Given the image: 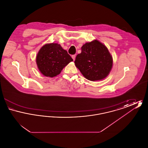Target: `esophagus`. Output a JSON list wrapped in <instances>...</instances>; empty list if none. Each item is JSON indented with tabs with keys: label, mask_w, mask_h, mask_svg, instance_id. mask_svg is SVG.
I'll use <instances>...</instances> for the list:
<instances>
[{
	"label": "esophagus",
	"mask_w": 148,
	"mask_h": 148,
	"mask_svg": "<svg viewBox=\"0 0 148 148\" xmlns=\"http://www.w3.org/2000/svg\"><path fill=\"white\" fill-rule=\"evenodd\" d=\"M75 55H73L72 56H71V58H73V59L74 60H75Z\"/></svg>",
	"instance_id": "34e87169"
}]
</instances>
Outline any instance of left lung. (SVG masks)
I'll list each match as a JSON object with an SVG mask.
<instances>
[{
	"label": "left lung",
	"mask_w": 148,
	"mask_h": 148,
	"mask_svg": "<svg viewBox=\"0 0 148 148\" xmlns=\"http://www.w3.org/2000/svg\"><path fill=\"white\" fill-rule=\"evenodd\" d=\"M83 76L91 81L104 79L113 65V58L108 49L97 40L86 42L82 47L74 62Z\"/></svg>",
	"instance_id": "1"
}]
</instances>
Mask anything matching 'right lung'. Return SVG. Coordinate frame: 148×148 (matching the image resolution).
<instances>
[{
    "label": "right lung",
    "instance_id": "1",
    "mask_svg": "<svg viewBox=\"0 0 148 148\" xmlns=\"http://www.w3.org/2000/svg\"><path fill=\"white\" fill-rule=\"evenodd\" d=\"M73 60L68 52L57 43L44 45L36 58L39 71L44 75L51 77L59 74L64 68Z\"/></svg>",
    "mask_w": 148,
    "mask_h": 148
}]
</instances>
